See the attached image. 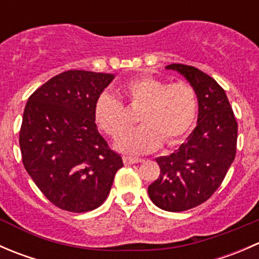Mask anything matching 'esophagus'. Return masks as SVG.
<instances>
[{
  "mask_svg": "<svg viewBox=\"0 0 259 259\" xmlns=\"http://www.w3.org/2000/svg\"><path fill=\"white\" fill-rule=\"evenodd\" d=\"M122 160L126 165H132V164H137V163H142L143 159L140 158H134V156H122Z\"/></svg>",
  "mask_w": 259,
  "mask_h": 259,
  "instance_id": "1",
  "label": "esophagus"
}]
</instances>
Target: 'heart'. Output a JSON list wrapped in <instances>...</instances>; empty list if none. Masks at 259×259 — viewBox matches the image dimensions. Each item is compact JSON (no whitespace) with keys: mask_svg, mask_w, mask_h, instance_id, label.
<instances>
[{"mask_svg":"<svg viewBox=\"0 0 259 259\" xmlns=\"http://www.w3.org/2000/svg\"><path fill=\"white\" fill-rule=\"evenodd\" d=\"M120 96L133 109H139L143 124L125 134L117 148L129 154H144L165 143L176 145L190 132L197 119L198 95L194 86L184 80L168 82L153 76H140L119 89ZM94 119L109 137H121L133 120L124 104L110 94L103 93L94 104Z\"/></svg>","mask_w":259,"mask_h":259,"instance_id":"b5f03b06","label":"heart"}]
</instances>
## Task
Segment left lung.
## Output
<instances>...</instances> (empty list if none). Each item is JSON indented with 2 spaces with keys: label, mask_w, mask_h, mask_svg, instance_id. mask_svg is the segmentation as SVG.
<instances>
[{
  "label": "left lung",
  "mask_w": 259,
  "mask_h": 259,
  "mask_svg": "<svg viewBox=\"0 0 259 259\" xmlns=\"http://www.w3.org/2000/svg\"><path fill=\"white\" fill-rule=\"evenodd\" d=\"M194 86L198 125L170 155L156 158L158 179L148 187L151 202L160 209L184 211L207 202L221 187L237 153L238 124L223 88L194 66L171 64Z\"/></svg>",
  "instance_id": "left-lung-1"
}]
</instances>
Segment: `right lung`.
<instances>
[{"label":"right lung","mask_w":259,"mask_h":259,"mask_svg":"<svg viewBox=\"0 0 259 259\" xmlns=\"http://www.w3.org/2000/svg\"><path fill=\"white\" fill-rule=\"evenodd\" d=\"M113 79L69 70L46 81L26 104L18 139L23 166L60 209L83 213L100 207L124 165L99 134L93 113Z\"/></svg>","instance_id":"1"}]
</instances>
